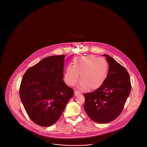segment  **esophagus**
I'll use <instances>...</instances> for the list:
<instances>
[{
  "mask_svg": "<svg viewBox=\"0 0 147 147\" xmlns=\"http://www.w3.org/2000/svg\"><path fill=\"white\" fill-rule=\"evenodd\" d=\"M79 94H80L79 91H78V90H75V91H74V95L77 96Z\"/></svg>",
  "mask_w": 147,
  "mask_h": 147,
  "instance_id": "34e87169",
  "label": "esophagus"
}]
</instances>
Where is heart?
<instances>
[{
    "label": "heart",
    "instance_id": "1",
    "mask_svg": "<svg viewBox=\"0 0 147 147\" xmlns=\"http://www.w3.org/2000/svg\"><path fill=\"white\" fill-rule=\"evenodd\" d=\"M108 69L106 61L103 58L89 55L75 59L73 67L68 66L64 74V81L69 86H74L79 80L83 89L95 90L105 80Z\"/></svg>",
    "mask_w": 147,
    "mask_h": 147
}]
</instances>
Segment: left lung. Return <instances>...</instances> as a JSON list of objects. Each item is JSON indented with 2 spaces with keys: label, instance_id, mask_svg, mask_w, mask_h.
Segmentation results:
<instances>
[{
  "label": "left lung",
  "instance_id": "obj_1",
  "mask_svg": "<svg viewBox=\"0 0 147 147\" xmlns=\"http://www.w3.org/2000/svg\"><path fill=\"white\" fill-rule=\"evenodd\" d=\"M109 64L107 76L96 90L84 94V110L95 122L106 123L122 111L131 90V79L126 68L112 57L104 55Z\"/></svg>",
  "mask_w": 147,
  "mask_h": 147
}]
</instances>
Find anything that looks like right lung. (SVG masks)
Segmentation results:
<instances>
[{
	"mask_svg": "<svg viewBox=\"0 0 147 147\" xmlns=\"http://www.w3.org/2000/svg\"><path fill=\"white\" fill-rule=\"evenodd\" d=\"M65 55L47 57L25 73L20 97L28 117L36 124L49 127L63 113L74 90L63 82Z\"/></svg>",
	"mask_w": 147,
	"mask_h": 147,
	"instance_id": "obj_1",
	"label": "right lung"
}]
</instances>
